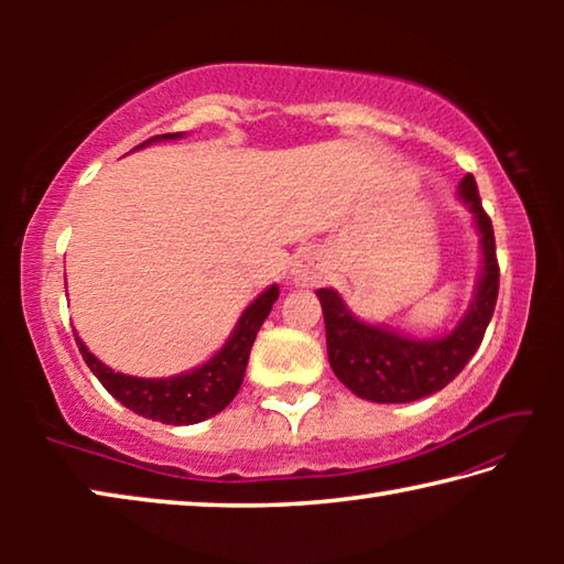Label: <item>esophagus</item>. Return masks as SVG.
<instances>
[{
  "instance_id": "obj_1",
  "label": "esophagus",
  "mask_w": 564,
  "mask_h": 564,
  "mask_svg": "<svg viewBox=\"0 0 564 564\" xmlns=\"http://www.w3.org/2000/svg\"><path fill=\"white\" fill-rule=\"evenodd\" d=\"M326 279V263L318 253H305L293 265V281L299 285H318Z\"/></svg>"
}]
</instances>
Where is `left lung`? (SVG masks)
I'll use <instances>...</instances> for the list:
<instances>
[{
  "mask_svg": "<svg viewBox=\"0 0 564 564\" xmlns=\"http://www.w3.org/2000/svg\"><path fill=\"white\" fill-rule=\"evenodd\" d=\"M460 198L475 214L482 243V275L465 318L453 333L435 340H415L358 321L333 289H318L326 321L333 373L358 398L373 403H410L443 390L470 362L498 303L500 269L495 234L485 214L473 174L460 181Z\"/></svg>",
  "mask_w": 564,
  "mask_h": 564,
  "instance_id": "1",
  "label": "left lung"
}]
</instances>
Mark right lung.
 I'll return each instance as SVG.
<instances>
[{
	"mask_svg": "<svg viewBox=\"0 0 564 564\" xmlns=\"http://www.w3.org/2000/svg\"><path fill=\"white\" fill-rule=\"evenodd\" d=\"M181 133H164L144 141L147 147L159 139H178ZM137 147V149H139ZM275 299H279V285H271L256 299L243 316L238 318L231 338L226 346L216 352L212 360H206L202 368H194L191 373L171 376V378H133L123 373H113L109 366H104L99 358H94L89 348L84 346L82 338L76 336V346L91 373L99 378V383L109 393L127 405L133 413L144 415L149 420H159L166 425H194L202 420L212 417L231 403L238 388L243 383L248 352L256 340V333L269 318Z\"/></svg>",
	"mask_w": 564,
	"mask_h": 564,
	"instance_id": "obj_1",
	"label": "right lung"
}]
</instances>
